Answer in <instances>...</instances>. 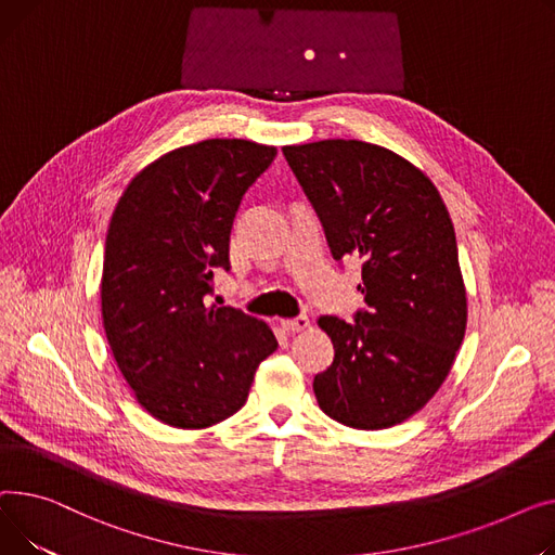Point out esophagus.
Returning <instances> with one entry per match:
<instances>
[{
	"label": "esophagus",
	"instance_id": "34e87169",
	"mask_svg": "<svg viewBox=\"0 0 555 555\" xmlns=\"http://www.w3.org/2000/svg\"><path fill=\"white\" fill-rule=\"evenodd\" d=\"M282 330L284 332H305L311 327V320L309 315H298V318H288V320H282Z\"/></svg>",
	"mask_w": 555,
	"mask_h": 555
}]
</instances>
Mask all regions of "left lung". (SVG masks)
<instances>
[{
  "label": "left lung",
  "instance_id": "8db88e82",
  "mask_svg": "<svg viewBox=\"0 0 555 555\" xmlns=\"http://www.w3.org/2000/svg\"><path fill=\"white\" fill-rule=\"evenodd\" d=\"M334 259L363 262L367 311L320 315L334 363L313 378L320 410L343 426L403 423L443 385L464 343L468 302L457 240L439 190L397 152L327 139L282 147Z\"/></svg>",
  "mask_w": 555,
  "mask_h": 555
}]
</instances>
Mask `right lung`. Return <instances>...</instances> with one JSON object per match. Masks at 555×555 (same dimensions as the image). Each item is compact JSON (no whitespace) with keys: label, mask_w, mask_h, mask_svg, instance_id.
Segmentation results:
<instances>
[{"label":"right lung","mask_w":555,"mask_h":555,"mask_svg":"<svg viewBox=\"0 0 555 555\" xmlns=\"http://www.w3.org/2000/svg\"><path fill=\"white\" fill-rule=\"evenodd\" d=\"M273 145L208 139L158 156L127 183L105 240L101 309L114 361L154 418L202 430L248 399L278 349L264 320L206 305L244 192Z\"/></svg>","instance_id":"obj_1"}]
</instances>
